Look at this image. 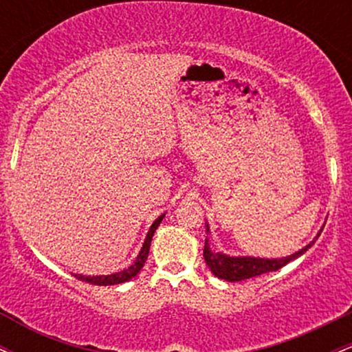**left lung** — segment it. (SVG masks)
<instances>
[{
    "label": "left lung",
    "mask_w": 352,
    "mask_h": 352,
    "mask_svg": "<svg viewBox=\"0 0 352 352\" xmlns=\"http://www.w3.org/2000/svg\"><path fill=\"white\" fill-rule=\"evenodd\" d=\"M207 225V235H210V227ZM321 230L318 232V235L313 238V241H309L305 248H301L300 252L289 254V256H283V258H260V256H230V254L223 253V252H215V250L210 248L208 243V236L205 240V248H204V258L205 263L210 268V272L215 274L217 278L220 280L235 283V281H243L248 280V278H254L260 276V274L270 273V272H276V270L283 268L285 265H288L289 261L296 260L300 258L301 254H305L311 246L314 245V241L318 240V236L321 235Z\"/></svg>",
    "instance_id": "obj_1"
}]
</instances>
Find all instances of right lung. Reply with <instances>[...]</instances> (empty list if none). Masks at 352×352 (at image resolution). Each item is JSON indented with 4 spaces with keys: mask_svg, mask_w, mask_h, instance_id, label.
I'll return each instance as SVG.
<instances>
[{
    "mask_svg": "<svg viewBox=\"0 0 352 352\" xmlns=\"http://www.w3.org/2000/svg\"><path fill=\"white\" fill-rule=\"evenodd\" d=\"M164 217H165V213H164V215H160L159 218H157V220L151 225V228H148V232H147V236H145V240H144L142 248H140L139 254H137L134 263L129 266V268L120 270V272L112 273V274H98V276H86V274H78V273H76L74 276L78 278V280L92 283V285H99V286L120 285V283H125V281L132 280V278L137 276V273H139L140 270H142L145 260H147V256H148V250H151L153 233H155V230L160 225V221L164 220Z\"/></svg>",
    "mask_w": 352,
    "mask_h": 352,
    "instance_id": "obj_1",
    "label": "right lung"
}]
</instances>
